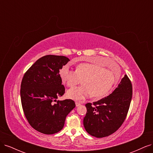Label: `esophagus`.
Returning a JSON list of instances; mask_svg holds the SVG:
<instances>
[{
	"mask_svg": "<svg viewBox=\"0 0 153 153\" xmlns=\"http://www.w3.org/2000/svg\"><path fill=\"white\" fill-rule=\"evenodd\" d=\"M75 105H76V106H79L81 104L79 102H77L76 101V102H75Z\"/></svg>",
	"mask_w": 153,
	"mask_h": 153,
	"instance_id": "esophagus-1",
	"label": "esophagus"
}]
</instances>
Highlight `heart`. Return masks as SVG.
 Wrapping results in <instances>:
<instances>
[{
  "mask_svg": "<svg viewBox=\"0 0 153 153\" xmlns=\"http://www.w3.org/2000/svg\"><path fill=\"white\" fill-rule=\"evenodd\" d=\"M59 75L62 82L69 87L75 86L82 80V86L67 91L68 98L76 101H82L91 94L96 98H103L110 93L119 79L118 71L114 73L91 63L78 64L75 71L64 66L60 70Z\"/></svg>",
  "mask_w": 153,
  "mask_h": 153,
  "instance_id": "obj_1",
  "label": "heart"
}]
</instances>
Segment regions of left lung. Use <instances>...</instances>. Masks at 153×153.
<instances>
[{
  "label": "left lung",
  "mask_w": 153,
  "mask_h": 153,
  "mask_svg": "<svg viewBox=\"0 0 153 153\" xmlns=\"http://www.w3.org/2000/svg\"><path fill=\"white\" fill-rule=\"evenodd\" d=\"M132 98V85L126 75L107 97L85 105L84 126L91 135L102 138L121 127L127 115Z\"/></svg>",
  "instance_id": "left-lung-1"
}]
</instances>
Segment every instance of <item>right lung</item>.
Returning a JSON list of instances; mask_svg holds the SVG:
<instances>
[{
	"label": "right lung",
	"instance_id": "add662e5",
	"mask_svg": "<svg viewBox=\"0 0 153 153\" xmlns=\"http://www.w3.org/2000/svg\"><path fill=\"white\" fill-rule=\"evenodd\" d=\"M69 61L65 56L45 55L36 61L23 77V110L30 126L40 133L52 135L61 131L68 114L75 107L72 100L57 101L65 92L59 70Z\"/></svg>",
	"mask_w": 153,
	"mask_h": 153
}]
</instances>
